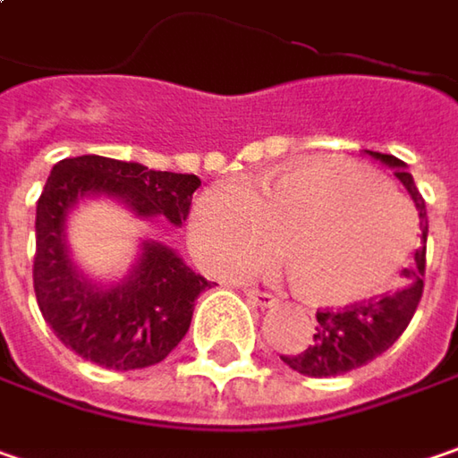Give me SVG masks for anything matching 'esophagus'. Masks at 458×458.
I'll use <instances>...</instances> for the list:
<instances>
[{
	"mask_svg": "<svg viewBox=\"0 0 458 458\" xmlns=\"http://www.w3.org/2000/svg\"><path fill=\"white\" fill-rule=\"evenodd\" d=\"M244 296H247L255 307H260V309L276 307V296H273V293H265V291H255V288H250V291H244Z\"/></svg>",
	"mask_w": 458,
	"mask_h": 458,
	"instance_id": "1",
	"label": "esophagus"
}]
</instances>
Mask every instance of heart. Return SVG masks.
<instances>
[{
  "instance_id": "heart-1",
  "label": "heart",
  "mask_w": 458,
  "mask_h": 458,
  "mask_svg": "<svg viewBox=\"0 0 458 458\" xmlns=\"http://www.w3.org/2000/svg\"><path fill=\"white\" fill-rule=\"evenodd\" d=\"M418 234L410 200L374 170L309 159L198 195L191 240L218 276H250L281 252L299 296L322 307L363 301L386 286Z\"/></svg>"
}]
</instances>
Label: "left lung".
<instances>
[{
  "label": "left lung",
  "mask_w": 458,
  "mask_h": 458,
  "mask_svg": "<svg viewBox=\"0 0 458 458\" xmlns=\"http://www.w3.org/2000/svg\"><path fill=\"white\" fill-rule=\"evenodd\" d=\"M381 165L392 167L397 180L407 188L410 198L415 200L418 216H420V229H423V247L415 252V267L404 270L402 276L407 284L381 296L377 301L358 304V307L345 309V311H317V335L314 343L304 353L281 355L288 369L304 377H337L348 374L353 369L366 366L377 355L389 351L394 340L407 330L415 309L423 296V273H425V237H428V214H425V200L412 174L407 172V165L381 151H369Z\"/></svg>",
  "instance_id": "obj_1"
}]
</instances>
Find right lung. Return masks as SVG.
<instances>
[{
  "instance_id": "1",
  "label": "right lung",
  "mask_w": 458,
  "mask_h": 458,
  "mask_svg": "<svg viewBox=\"0 0 458 458\" xmlns=\"http://www.w3.org/2000/svg\"><path fill=\"white\" fill-rule=\"evenodd\" d=\"M200 180L126 159L84 154L61 159L35 208V299L56 337L103 369H147L177 348L195 299L211 284L165 242L144 240L118 281L87 276L72 258L69 214L81 200L107 198L136 218L165 216L182 226Z\"/></svg>"
}]
</instances>
